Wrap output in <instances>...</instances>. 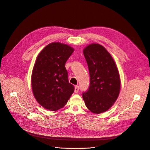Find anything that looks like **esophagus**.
Instances as JSON below:
<instances>
[{"mask_svg":"<svg viewBox=\"0 0 150 150\" xmlns=\"http://www.w3.org/2000/svg\"><path fill=\"white\" fill-rule=\"evenodd\" d=\"M79 91V86H75V89H74V92L75 93H78Z\"/></svg>","mask_w":150,"mask_h":150,"instance_id":"34e87169","label":"esophagus"}]
</instances>
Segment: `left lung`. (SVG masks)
Returning <instances> with one entry per match:
<instances>
[{
  "label": "left lung",
  "instance_id": "8db88e82",
  "mask_svg": "<svg viewBox=\"0 0 150 150\" xmlns=\"http://www.w3.org/2000/svg\"><path fill=\"white\" fill-rule=\"evenodd\" d=\"M83 53L90 83L83 93V98L91 111L99 114L110 108L118 97L121 86L118 70L110 54L101 45L90 44Z\"/></svg>",
  "mask_w": 150,
  "mask_h": 150
}]
</instances>
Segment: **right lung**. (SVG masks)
Wrapping results in <instances>:
<instances>
[{
  "label": "right lung",
  "mask_w": 150,
  "mask_h": 150,
  "mask_svg": "<svg viewBox=\"0 0 150 150\" xmlns=\"http://www.w3.org/2000/svg\"><path fill=\"white\" fill-rule=\"evenodd\" d=\"M73 48L52 42L40 52L34 64L31 83L34 97L44 108L56 111L64 107L74 93L65 67Z\"/></svg>",
  "instance_id": "obj_1"
}]
</instances>
